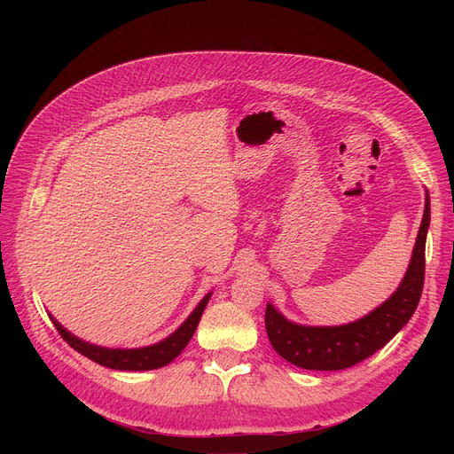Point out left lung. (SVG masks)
Returning a JSON list of instances; mask_svg holds the SVG:
<instances>
[{"label": "left lung", "mask_w": 454, "mask_h": 454, "mask_svg": "<svg viewBox=\"0 0 454 454\" xmlns=\"http://www.w3.org/2000/svg\"><path fill=\"white\" fill-rule=\"evenodd\" d=\"M428 223H431V200L427 195L407 274H404L399 289L364 318L339 327H307L283 318L269 303L265 311V327L278 355L303 370L333 372L359 364L388 344L399 329L411 320L421 298Z\"/></svg>", "instance_id": "8db88e82"}]
</instances>
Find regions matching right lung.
Instances as JSON below:
<instances>
[{"label": "right lung", "instance_id": "obj_1", "mask_svg": "<svg viewBox=\"0 0 454 454\" xmlns=\"http://www.w3.org/2000/svg\"><path fill=\"white\" fill-rule=\"evenodd\" d=\"M209 296L211 294H206L202 298V301L197 305L195 311L189 315V318L173 333L171 337H167L165 340H161L154 346L139 348V349H108V348H101V346H93V344H88V342L71 335V333L66 331L53 317H51V322L55 324L57 331L60 333V337L71 348L79 351L81 355L88 356V359H91L93 363L112 368V370H129V372L156 370V368H161L165 364H169L171 361H175L176 356L184 351V348L187 346L191 337H193V333L200 322V317L209 301Z\"/></svg>", "mask_w": 454, "mask_h": 454}]
</instances>
